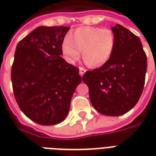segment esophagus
I'll use <instances>...</instances> for the list:
<instances>
[{
  "instance_id": "obj_1",
  "label": "esophagus",
  "mask_w": 156,
  "mask_h": 156,
  "mask_svg": "<svg viewBox=\"0 0 156 156\" xmlns=\"http://www.w3.org/2000/svg\"><path fill=\"white\" fill-rule=\"evenodd\" d=\"M86 71H87L86 70V69L83 68V67H79V74H80L82 77H83V74L86 73Z\"/></svg>"
}]
</instances>
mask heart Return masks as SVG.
Wrapping results in <instances>:
<instances>
[{"label":"heart","mask_w":156,"mask_h":156,"mask_svg":"<svg viewBox=\"0 0 156 156\" xmlns=\"http://www.w3.org/2000/svg\"><path fill=\"white\" fill-rule=\"evenodd\" d=\"M115 47V38L111 30L96 27H83L76 29L64 39L61 52L66 61L74 63L83 51L88 66L97 67L111 58Z\"/></svg>","instance_id":"1"}]
</instances>
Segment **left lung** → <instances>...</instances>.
<instances>
[{"mask_svg":"<svg viewBox=\"0 0 156 156\" xmlns=\"http://www.w3.org/2000/svg\"><path fill=\"white\" fill-rule=\"evenodd\" d=\"M115 47L111 58L99 69L87 71L83 83L89 88L93 107L100 113L117 116L128 112L143 93L147 56L140 39L127 28L112 27Z\"/></svg>","mask_w":156,"mask_h":156,"instance_id":"obj_1","label":"left lung"}]
</instances>
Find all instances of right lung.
Wrapping results in <instances>:
<instances>
[{
	"instance_id": "right-lung-1",
	"label": "right lung",
	"mask_w": 156,
	"mask_h": 156,
	"mask_svg": "<svg viewBox=\"0 0 156 156\" xmlns=\"http://www.w3.org/2000/svg\"><path fill=\"white\" fill-rule=\"evenodd\" d=\"M69 30L68 27L40 26L16 47L11 70L14 97L23 113L42 126L66 119L82 82L78 69L61 56Z\"/></svg>"
}]
</instances>
